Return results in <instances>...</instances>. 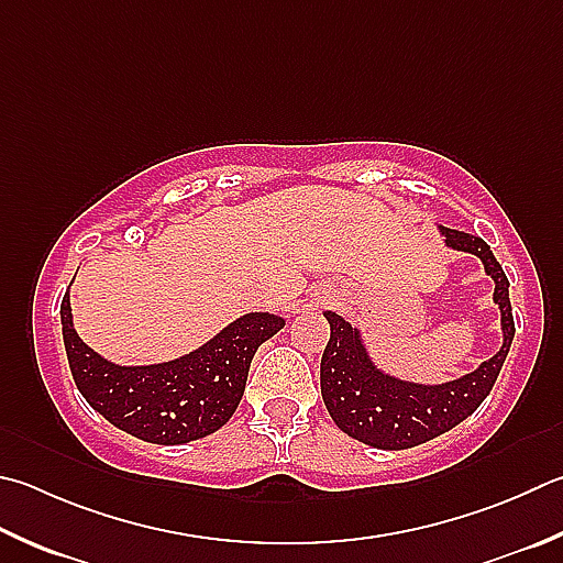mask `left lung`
<instances>
[{
  "instance_id": "obj_1",
  "label": "left lung",
  "mask_w": 563,
  "mask_h": 563,
  "mask_svg": "<svg viewBox=\"0 0 563 563\" xmlns=\"http://www.w3.org/2000/svg\"><path fill=\"white\" fill-rule=\"evenodd\" d=\"M441 231L448 246L475 253L485 263V273L495 280V302L503 310V350L479 364L473 374L438 386L394 379L372 364L360 332L352 330L350 322L334 312H324L330 322V342L322 354L320 386L327 411L346 435L382 451L413 448L465 421L493 391L515 340L509 280L503 265L479 236L445 227Z\"/></svg>"
}]
</instances>
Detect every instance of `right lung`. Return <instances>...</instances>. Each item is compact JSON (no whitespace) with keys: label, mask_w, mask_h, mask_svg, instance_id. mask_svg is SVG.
<instances>
[{"label":"right lung","mask_w":563,"mask_h":563,"mask_svg":"<svg viewBox=\"0 0 563 563\" xmlns=\"http://www.w3.org/2000/svg\"><path fill=\"white\" fill-rule=\"evenodd\" d=\"M60 324L70 374L86 401L140 441L179 445L229 421L246 388L255 350L283 330L285 320L268 312L243 314L201 350L152 366L110 364L80 342L68 295L60 300Z\"/></svg>","instance_id":"1"}]
</instances>
